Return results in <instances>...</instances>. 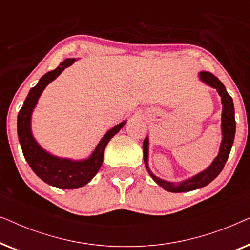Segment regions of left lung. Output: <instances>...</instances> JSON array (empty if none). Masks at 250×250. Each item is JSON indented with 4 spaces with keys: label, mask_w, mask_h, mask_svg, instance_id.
Here are the masks:
<instances>
[{
    "label": "left lung",
    "mask_w": 250,
    "mask_h": 250,
    "mask_svg": "<svg viewBox=\"0 0 250 250\" xmlns=\"http://www.w3.org/2000/svg\"><path fill=\"white\" fill-rule=\"evenodd\" d=\"M199 77L201 81L209 85V86L216 88L217 93L221 95L222 99V104H223V111H222V133H223V139H222L220 152H218L216 158L214 159V162L211 163V165L206 170L197 174L196 176L191 177L189 180L175 184L159 179V177L155 176L150 172L148 167V139L146 138L145 141H143V159H145V164L146 168H148V172L152 179L156 181L157 184H159L163 189L169 191V192H188V191L200 189V188H204L208 183H210L223 169L225 163H227L229 158V155H230L232 145H233L235 134L233 100H232V98L229 95L227 90H225L223 83L216 76L209 73V71H201Z\"/></svg>",
    "instance_id": "8db88e82"
}]
</instances>
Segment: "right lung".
<instances>
[{"instance_id": "add662e5", "label": "right lung", "mask_w": 250, "mask_h": 250, "mask_svg": "<svg viewBox=\"0 0 250 250\" xmlns=\"http://www.w3.org/2000/svg\"><path fill=\"white\" fill-rule=\"evenodd\" d=\"M74 62V58L66 59L56 69L51 70L42 76L36 86L30 88L29 93L20 109L18 122H17L20 146H21L22 153L27 163L29 164L30 168L44 182L52 187L59 188V189H78L90 182L102 165L105 146L126 123L123 122L105 133L90 158L80 160V162L58 158V157L44 151L37 145L32 135V131H30V117H32L33 109L46 85L59 76L64 68L71 66Z\"/></svg>"}]
</instances>
